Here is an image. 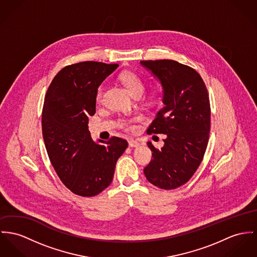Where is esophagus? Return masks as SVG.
Instances as JSON below:
<instances>
[{"label":"esophagus","instance_id":"34e87169","mask_svg":"<svg viewBox=\"0 0 257 257\" xmlns=\"http://www.w3.org/2000/svg\"><path fill=\"white\" fill-rule=\"evenodd\" d=\"M128 143H129V147H131V148H137L140 146V143L135 140H130Z\"/></svg>","mask_w":257,"mask_h":257}]
</instances>
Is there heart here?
Masks as SVG:
<instances>
[{"label": "heart", "mask_w": 257, "mask_h": 257, "mask_svg": "<svg viewBox=\"0 0 257 257\" xmlns=\"http://www.w3.org/2000/svg\"><path fill=\"white\" fill-rule=\"evenodd\" d=\"M120 80L134 97L137 98L143 94V92L145 90V82L137 73H135L133 71H125L120 74ZM102 94H103V86L99 85L97 89V92H96V100L97 101H100ZM160 94H161V87L159 85H154L149 89L148 93L145 95L144 101L148 104H154V103L158 102ZM120 126L124 129H129V125L125 121H122L120 123Z\"/></svg>", "instance_id": "heart-1"}]
</instances>
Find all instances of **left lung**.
<instances>
[{
  "label": "left lung",
  "mask_w": 257,
  "mask_h": 257,
  "mask_svg": "<svg viewBox=\"0 0 257 257\" xmlns=\"http://www.w3.org/2000/svg\"><path fill=\"white\" fill-rule=\"evenodd\" d=\"M163 87L164 106L149 126L148 134H165L159 150L148 142L153 158L144 173L163 190L186 184L205 154L210 131V102L198 72L176 60H142Z\"/></svg>",
  "instance_id": "8db88e82"
}]
</instances>
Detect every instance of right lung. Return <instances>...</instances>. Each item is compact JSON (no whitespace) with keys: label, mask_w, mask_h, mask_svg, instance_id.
<instances>
[{"label":"right lung","mask_w":257,"mask_h":257,"mask_svg":"<svg viewBox=\"0 0 257 257\" xmlns=\"http://www.w3.org/2000/svg\"><path fill=\"white\" fill-rule=\"evenodd\" d=\"M118 64L82 61L63 67L48 88L42 110L46 150L58 176L73 194L94 197L112 182L116 161L128 147L111 137L97 145L88 129L96 92Z\"/></svg>","instance_id":"obj_1"}]
</instances>
